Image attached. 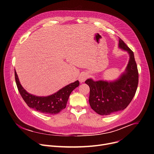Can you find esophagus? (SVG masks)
Segmentation results:
<instances>
[{
    "label": "esophagus",
    "instance_id": "esophagus-1",
    "mask_svg": "<svg viewBox=\"0 0 154 154\" xmlns=\"http://www.w3.org/2000/svg\"><path fill=\"white\" fill-rule=\"evenodd\" d=\"M88 78V74L86 72H82L80 74L79 77V80L80 81V82L82 83L84 82Z\"/></svg>",
    "mask_w": 154,
    "mask_h": 154
}]
</instances>
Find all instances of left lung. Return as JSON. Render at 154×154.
<instances>
[{
	"instance_id": "left-lung-1",
	"label": "left lung",
	"mask_w": 154,
	"mask_h": 154,
	"mask_svg": "<svg viewBox=\"0 0 154 154\" xmlns=\"http://www.w3.org/2000/svg\"><path fill=\"white\" fill-rule=\"evenodd\" d=\"M119 47L127 51L130 59L125 71L113 82L85 81L90 88L89 102L91 108L100 115L107 116L124 110L135 95L139 83V73L133 51L121 39Z\"/></svg>"
}]
</instances>
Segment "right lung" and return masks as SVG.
I'll return each instance as SVG.
<instances>
[{"instance_id":"add662e5","label":"right lung","mask_w":154,"mask_h":154,"mask_svg":"<svg viewBox=\"0 0 154 154\" xmlns=\"http://www.w3.org/2000/svg\"><path fill=\"white\" fill-rule=\"evenodd\" d=\"M15 79L18 90L27 105L40 113L46 115H56L66 107L72 91L79 86L78 80L62 88L57 92L47 97H38L29 94L20 83L15 69Z\"/></svg>"}]
</instances>
